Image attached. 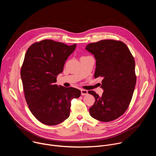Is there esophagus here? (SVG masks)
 <instances>
[{
    "mask_svg": "<svg viewBox=\"0 0 156 156\" xmlns=\"http://www.w3.org/2000/svg\"><path fill=\"white\" fill-rule=\"evenodd\" d=\"M81 93L82 96H85V95H87L88 94L87 91H86L85 90H81Z\"/></svg>",
    "mask_w": 156,
    "mask_h": 156,
    "instance_id": "esophagus-1",
    "label": "esophagus"
}]
</instances>
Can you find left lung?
I'll return each instance as SVG.
<instances>
[{
	"label": "left lung",
	"mask_w": 156,
	"mask_h": 156,
	"mask_svg": "<svg viewBox=\"0 0 156 156\" xmlns=\"http://www.w3.org/2000/svg\"><path fill=\"white\" fill-rule=\"evenodd\" d=\"M86 49L95 57L94 78H102L101 87L104 90L101 96L88 91L96 101L90 114L99 121L114 120L126 110L135 90L134 58L125 43L112 39L89 44Z\"/></svg>",
	"instance_id": "1"
}]
</instances>
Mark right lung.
<instances>
[{
	"mask_svg": "<svg viewBox=\"0 0 156 156\" xmlns=\"http://www.w3.org/2000/svg\"><path fill=\"white\" fill-rule=\"evenodd\" d=\"M76 46L45 39L27 51L21 69L25 97L33 115L43 124L56 125L68 119L72 100L81 95L78 89L55 84Z\"/></svg>",
	"mask_w": 156,
	"mask_h": 156,
	"instance_id": "1",
	"label": "right lung"
}]
</instances>
